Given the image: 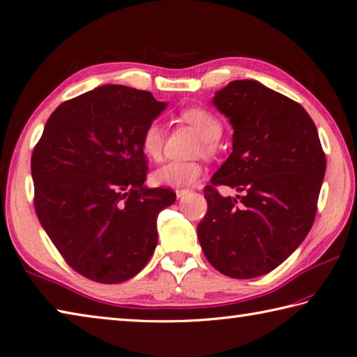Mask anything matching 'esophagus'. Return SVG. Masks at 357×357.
I'll return each instance as SVG.
<instances>
[{
	"instance_id": "1",
	"label": "esophagus",
	"mask_w": 357,
	"mask_h": 357,
	"mask_svg": "<svg viewBox=\"0 0 357 357\" xmlns=\"http://www.w3.org/2000/svg\"><path fill=\"white\" fill-rule=\"evenodd\" d=\"M189 192H190L189 189H176V197H178V198H183V197H185Z\"/></svg>"
}]
</instances>
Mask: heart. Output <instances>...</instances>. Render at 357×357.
<instances>
[{"instance_id": "b5f03b06", "label": "heart", "mask_w": 357, "mask_h": 357, "mask_svg": "<svg viewBox=\"0 0 357 357\" xmlns=\"http://www.w3.org/2000/svg\"><path fill=\"white\" fill-rule=\"evenodd\" d=\"M181 119L189 123L195 131L203 139V153H212L213 144H217L222 137L223 128L222 123L215 115L201 107L185 109L181 114ZM164 128L160 123L151 121L148 125L140 137V148L145 156L151 160H159L164 151ZM203 168L198 162L193 160H172L167 164L160 165L158 170L153 173V183L158 185L167 187H185L195 183L201 176Z\"/></svg>"}]
</instances>
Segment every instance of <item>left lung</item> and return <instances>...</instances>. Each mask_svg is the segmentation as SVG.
Masks as SVG:
<instances>
[{
	"label": "left lung",
	"mask_w": 357,
	"mask_h": 357,
	"mask_svg": "<svg viewBox=\"0 0 357 357\" xmlns=\"http://www.w3.org/2000/svg\"><path fill=\"white\" fill-rule=\"evenodd\" d=\"M213 105L234 135L229 158L204 187L198 238L213 268L250 280L281 265L312 228L326 156L304 107L261 82L232 81ZM218 185L239 195L225 199Z\"/></svg>",
	"instance_id": "obj_1"
}]
</instances>
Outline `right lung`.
Masks as SVG:
<instances>
[{"label": "right lung", "instance_id": "1", "mask_svg": "<svg viewBox=\"0 0 357 357\" xmlns=\"http://www.w3.org/2000/svg\"><path fill=\"white\" fill-rule=\"evenodd\" d=\"M165 106L145 90L102 86L62 102L34 146L38 222L87 280H131L156 248L158 215L176 193L144 185L140 137Z\"/></svg>", "mask_w": 357, "mask_h": 357}]
</instances>
